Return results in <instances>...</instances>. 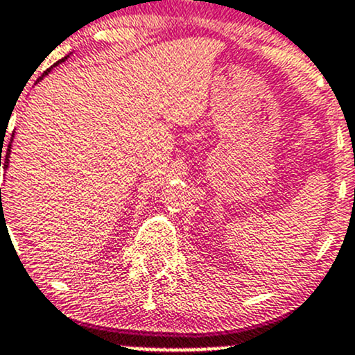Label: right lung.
<instances>
[{"label":"right lung","mask_w":355,"mask_h":355,"mask_svg":"<svg viewBox=\"0 0 355 355\" xmlns=\"http://www.w3.org/2000/svg\"><path fill=\"white\" fill-rule=\"evenodd\" d=\"M65 58H67V57H64V58H62V60H58L57 62V64H60V62H64L65 60ZM55 64V65H57ZM50 72V69H46L45 70V72H44V76H46V73H49ZM44 76H42V77H44ZM11 141H13V139H11ZM11 141H10V145H8V150L5 151V157H1V155H0V166L3 165V168H8V163H10V153H11ZM1 153H3V150H1ZM0 197H1V190H0ZM0 200H1V198H0ZM3 205V204H1Z\"/></svg>","instance_id":"obj_1"}]
</instances>
